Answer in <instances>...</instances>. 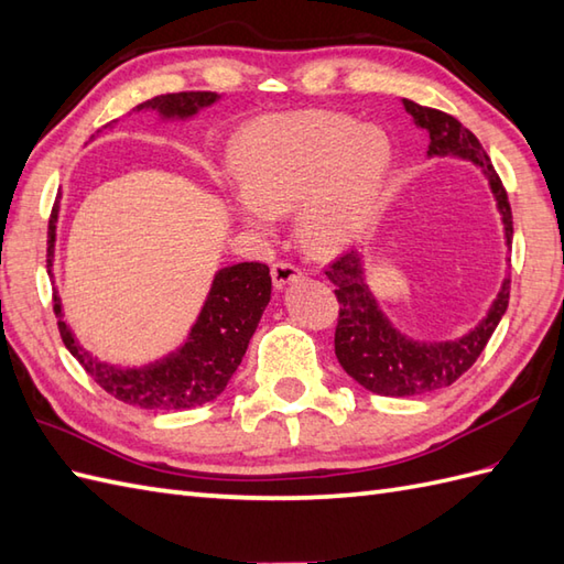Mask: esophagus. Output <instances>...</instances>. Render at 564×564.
Returning a JSON list of instances; mask_svg holds the SVG:
<instances>
[{"mask_svg":"<svg viewBox=\"0 0 564 564\" xmlns=\"http://www.w3.org/2000/svg\"><path fill=\"white\" fill-rule=\"evenodd\" d=\"M301 274V270L292 263V260H278V263H272V282L278 290H282L284 284H290L292 280H296Z\"/></svg>","mask_w":564,"mask_h":564,"instance_id":"1","label":"esophagus"}]
</instances>
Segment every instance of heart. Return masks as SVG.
Masks as SVG:
<instances>
[{
    "mask_svg": "<svg viewBox=\"0 0 564 564\" xmlns=\"http://www.w3.org/2000/svg\"><path fill=\"white\" fill-rule=\"evenodd\" d=\"M390 164L376 131L335 112H294L249 123L229 148L237 178L231 203L243 223L270 229L299 205V239L313 253H335L361 235Z\"/></svg>",
    "mask_w": 564,
    "mask_h": 564,
    "instance_id": "1",
    "label": "heart"
}]
</instances>
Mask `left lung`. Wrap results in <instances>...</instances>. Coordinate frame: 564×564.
<instances>
[{
    "mask_svg": "<svg viewBox=\"0 0 564 564\" xmlns=\"http://www.w3.org/2000/svg\"><path fill=\"white\" fill-rule=\"evenodd\" d=\"M406 112L416 119L421 129L431 133L429 155H462L484 167L492 194L505 223L507 243H512V208L507 200V191L496 167L478 143L476 135L441 109L423 107L404 100ZM327 280L335 284V296L339 304L335 327V354L347 373L366 390L382 397H411L447 388L469 370L480 351L486 349L490 335L496 333L500 318L510 304V280L502 284L496 304L488 315L469 335L445 341V345H416L382 318L376 301L370 299L364 278L359 256L354 251L341 253L325 270Z\"/></svg>",
    "mask_w": 564,
    "mask_h": 564,
    "instance_id": "obj_1",
    "label": "left lung"
}]
</instances>
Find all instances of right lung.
Listing matches in <instances>:
<instances>
[{
  "instance_id": "1",
  "label": "right lung",
  "mask_w": 564,
  "mask_h": 564,
  "mask_svg": "<svg viewBox=\"0 0 564 564\" xmlns=\"http://www.w3.org/2000/svg\"><path fill=\"white\" fill-rule=\"evenodd\" d=\"M215 100L217 95L210 90H182L158 95L135 109H160L164 117H191L198 112V107H208ZM54 223H57V205L50 213L47 268L52 265ZM270 286V268L256 260L219 270L186 345L167 359L145 368H117L93 359L86 349L78 347L72 329L62 321L57 294L52 296V308L59 318L57 325L64 347L105 392L123 404L178 411L210 402L227 388L268 306Z\"/></svg>"
}]
</instances>
